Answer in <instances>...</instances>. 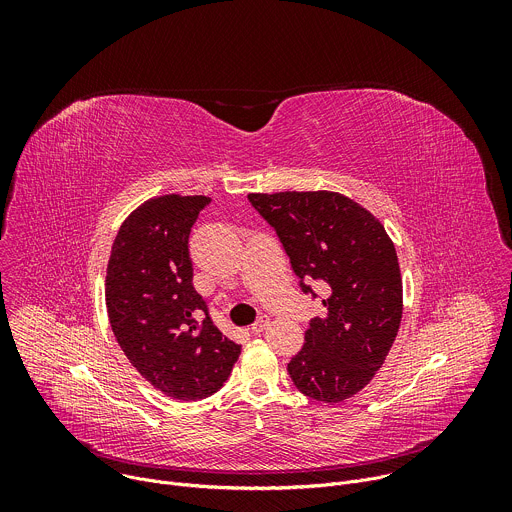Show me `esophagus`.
<instances>
[{"label":"esophagus","instance_id":"esophagus-1","mask_svg":"<svg viewBox=\"0 0 512 512\" xmlns=\"http://www.w3.org/2000/svg\"><path fill=\"white\" fill-rule=\"evenodd\" d=\"M267 326H269V316H261V318L251 326V332H253V334H259V332H263Z\"/></svg>","mask_w":512,"mask_h":512}]
</instances>
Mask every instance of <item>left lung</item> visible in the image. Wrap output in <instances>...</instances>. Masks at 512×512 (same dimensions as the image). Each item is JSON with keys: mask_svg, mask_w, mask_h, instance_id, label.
<instances>
[{"mask_svg": "<svg viewBox=\"0 0 512 512\" xmlns=\"http://www.w3.org/2000/svg\"><path fill=\"white\" fill-rule=\"evenodd\" d=\"M273 227L304 294L326 285L328 314L312 318L287 373L310 399L338 403L367 387L397 338L403 283L395 245L377 218L328 190L249 194Z\"/></svg>", "mask_w": 512, "mask_h": 512, "instance_id": "obj_1", "label": "left lung"}]
</instances>
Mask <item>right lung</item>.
<instances>
[{
    "mask_svg": "<svg viewBox=\"0 0 512 512\" xmlns=\"http://www.w3.org/2000/svg\"><path fill=\"white\" fill-rule=\"evenodd\" d=\"M208 196L152 198L121 225L105 279L113 334L164 395L210 397L229 379L241 346L223 336L192 283L190 231Z\"/></svg>",
    "mask_w": 512,
    "mask_h": 512,
    "instance_id": "1",
    "label": "right lung"
}]
</instances>
